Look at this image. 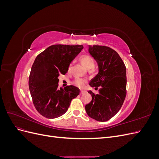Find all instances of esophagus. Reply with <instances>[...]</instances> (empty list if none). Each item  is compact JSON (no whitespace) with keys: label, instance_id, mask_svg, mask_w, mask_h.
<instances>
[{"label":"esophagus","instance_id":"obj_1","mask_svg":"<svg viewBox=\"0 0 159 159\" xmlns=\"http://www.w3.org/2000/svg\"><path fill=\"white\" fill-rule=\"evenodd\" d=\"M85 93H86V91H85V90H81L80 95H83V94H84Z\"/></svg>","mask_w":159,"mask_h":159}]
</instances>
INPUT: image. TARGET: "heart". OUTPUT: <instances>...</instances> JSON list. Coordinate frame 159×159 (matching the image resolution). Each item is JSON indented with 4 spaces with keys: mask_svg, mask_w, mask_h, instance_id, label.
I'll use <instances>...</instances> for the list:
<instances>
[{
    "mask_svg": "<svg viewBox=\"0 0 159 159\" xmlns=\"http://www.w3.org/2000/svg\"><path fill=\"white\" fill-rule=\"evenodd\" d=\"M80 61L81 63L82 64L85 68L88 70V71L89 73H93L95 71V61L93 58L91 56L89 55H84L80 57ZM71 65H70L68 68V71L70 70ZM88 82L87 79L85 78H75L73 81H72V84L76 87L80 88H83L85 87L86 83Z\"/></svg>",
    "mask_w": 159,
    "mask_h": 159,
    "instance_id": "heart-1",
    "label": "heart"
}]
</instances>
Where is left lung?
<instances>
[{
	"mask_svg": "<svg viewBox=\"0 0 159 159\" xmlns=\"http://www.w3.org/2000/svg\"><path fill=\"white\" fill-rule=\"evenodd\" d=\"M89 54L98 62L99 73L91 80V87L99 89L85 105L89 116L99 121L111 119L122 107L127 95L126 67L118 53L105 46H89Z\"/></svg>",
	"mask_w": 159,
	"mask_h": 159,
	"instance_id": "1",
	"label": "left lung"
}]
</instances>
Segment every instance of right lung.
I'll return each instance as SVG.
<instances>
[{
  "instance_id": "add662e5",
  "label": "right lung",
  "mask_w": 159,
  "mask_h": 159,
  "mask_svg": "<svg viewBox=\"0 0 159 159\" xmlns=\"http://www.w3.org/2000/svg\"><path fill=\"white\" fill-rule=\"evenodd\" d=\"M83 48L82 45H52L36 57L28 85L34 105L42 116H61L80 94V89L74 85L58 88V76L67 73L71 61Z\"/></svg>"
}]
</instances>
